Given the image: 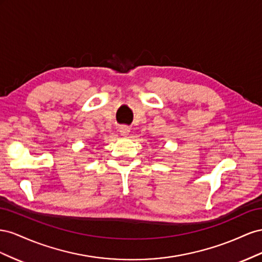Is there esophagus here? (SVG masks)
Segmentation results:
<instances>
[{
	"instance_id": "obj_1",
	"label": "esophagus",
	"mask_w": 262,
	"mask_h": 262,
	"mask_svg": "<svg viewBox=\"0 0 262 262\" xmlns=\"http://www.w3.org/2000/svg\"><path fill=\"white\" fill-rule=\"evenodd\" d=\"M129 132H130V129H129V127L128 126H121L119 127V134H121L122 136H124V137H127L128 136V134H129Z\"/></svg>"
}]
</instances>
